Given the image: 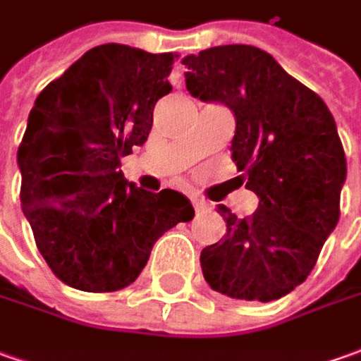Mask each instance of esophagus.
<instances>
[{
	"label": "esophagus",
	"instance_id": "34e87169",
	"mask_svg": "<svg viewBox=\"0 0 361 361\" xmlns=\"http://www.w3.org/2000/svg\"><path fill=\"white\" fill-rule=\"evenodd\" d=\"M192 205L197 214H200V212H205V209H209V204H207L205 200H202V197H197V195H193L192 197Z\"/></svg>",
	"mask_w": 361,
	"mask_h": 361
}]
</instances>
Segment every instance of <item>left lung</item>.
<instances>
[{
  "label": "left lung",
  "instance_id": "obj_1",
  "mask_svg": "<svg viewBox=\"0 0 361 361\" xmlns=\"http://www.w3.org/2000/svg\"><path fill=\"white\" fill-rule=\"evenodd\" d=\"M185 87L235 116L231 159L259 197L252 216L219 205L226 235L202 250L212 290L271 302L310 276L340 219L345 154L324 99L254 45L183 57Z\"/></svg>",
  "mask_w": 361,
  "mask_h": 361
}]
</instances>
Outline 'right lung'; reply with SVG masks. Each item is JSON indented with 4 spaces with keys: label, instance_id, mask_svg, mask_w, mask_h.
Wrapping results in <instances>:
<instances>
[{
    "label": "right lung",
    "instance_id": "add662e5",
    "mask_svg": "<svg viewBox=\"0 0 361 361\" xmlns=\"http://www.w3.org/2000/svg\"><path fill=\"white\" fill-rule=\"evenodd\" d=\"M176 59L97 45L35 99L18 149L19 200L45 264L75 290L133 283L159 235L193 218L180 192H143L119 169L147 140Z\"/></svg>",
    "mask_w": 361,
    "mask_h": 361
}]
</instances>
